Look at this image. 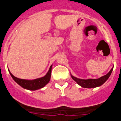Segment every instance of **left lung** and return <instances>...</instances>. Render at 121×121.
Listing matches in <instances>:
<instances>
[{
	"label": "left lung",
	"mask_w": 121,
	"mask_h": 121,
	"mask_svg": "<svg viewBox=\"0 0 121 121\" xmlns=\"http://www.w3.org/2000/svg\"><path fill=\"white\" fill-rule=\"evenodd\" d=\"M112 71H113V68L111 69L110 72L107 74L106 75L104 76L99 79H89L86 80L80 79L73 76L72 75H71V76L73 79L75 81L78 85H79L83 88H95V87H98V86L102 85L104 83H105V81L108 79L110 76L111 75Z\"/></svg>",
	"instance_id": "8db88e82"
}]
</instances>
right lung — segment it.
<instances>
[{
    "instance_id": "obj_1",
    "label": "right lung",
    "mask_w": 121,
    "mask_h": 121,
    "mask_svg": "<svg viewBox=\"0 0 121 121\" xmlns=\"http://www.w3.org/2000/svg\"><path fill=\"white\" fill-rule=\"evenodd\" d=\"M51 68H52V66L50 67L48 72L45 77L40 78V79H37L36 80H33L32 81L21 79L16 78L12 74H11V77H12L15 82L17 83L20 86L23 87L25 89L33 91L37 90L40 89V88L44 87L50 82V78H51Z\"/></svg>"
}]
</instances>
